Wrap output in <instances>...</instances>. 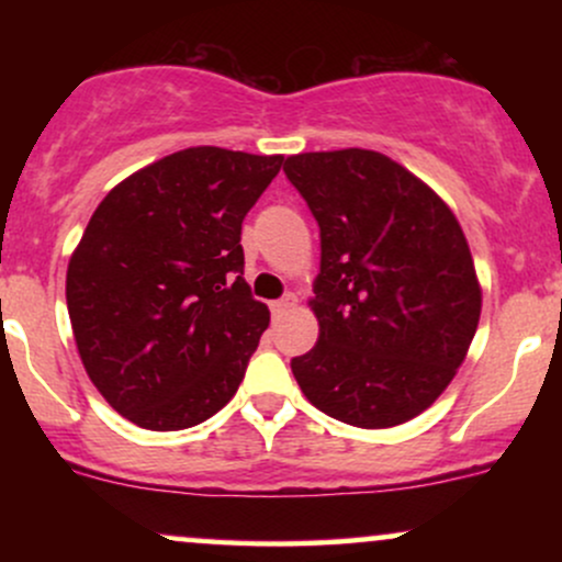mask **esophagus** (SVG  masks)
Here are the masks:
<instances>
[{
	"label": "esophagus",
	"mask_w": 562,
	"mask_h": 562,
	"mask_svg": "<svg viewBox=\"0 0 562 562\" xmlns=\"http://www.w3.org/2000/svg\"><path fill=\"white\" fill-rule=\"evenodd\" d=\"M290 306H295V295H293V293H285V295H282V299H277V301L269 303V308H272L274 317H280V314H285Z\"/></svg>",
	"instance_id": "1"
}]
</instances>
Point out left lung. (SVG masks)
<instances>
[{"instance_id": "8db88e82", "label": "left lung", "mask_w": 562, "mask_h": 562, "mask_svg": "<svg viewBox=\"0 0 562 562\" xmlns=\"http://www.w3.org/2000/svg\"><path fill=\"white\" fill-rule=\"evenodd\" d=\"M319 224L308 301L319 340L290 362L303 396L357 428L402 425L465 362L481 285L460 222L423 179L375 150L285 160Z\"/></svg>"}]
</instances>
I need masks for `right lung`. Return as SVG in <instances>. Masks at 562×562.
Masks as SVG:
<instances>
[{
	"label": "right lung",
	"instance_id": "add662e5",
	"mask_svg": "<svg viewBox=\"0 0 562 562\" xmlns=\"http://www.w3.org/2000/svg\"><path fill=\"white\" fill-rule=\"evenodd\" d=\"M282 156L187 147L115 184L68 263L94 389L126 420L182 430L235 396L269 308L243 280V218Z\"/></svg>",
	"mask_w": 562,
	"mask_h": 562
}]
</instances>
